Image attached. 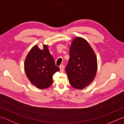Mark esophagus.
<instances>
[{
  "mask_svg": "<svg viewBox=\"0 0 124 124\" xmlns=\"http://www.w3.org/2000/svg\"><path fill=\"white\" fill-rule=\"evenodd\" d=\"M60 71L61 72H63L64 71V66L62 64L60 66Z\"/></svg>",
  "mask_w": 124,
  "mask_h": 124,
  "instance_id": "obj_1",
  "label": "esophagus"
}]
</instances>
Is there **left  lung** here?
<instances>
[{"label":"left lung","mask_w":124,"mask_h":124,"mask_svg":"<svg viewBox=\"0 0 124 124\" xmlns=\"http://www.w3.org/2000/svg\"><path fill=\"white\" fill-rule=\"evenodd\" d=\"M70 58L65 71L74 88L83 89L93 81L97 70V60L93 48L86 40L75 38L69 50Z\"/></svg>","instance_id":"obj_1"}]
</instances>
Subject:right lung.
I'll return each mask as SVG.
<instances>
[{
  "label": "right lung",
  "mask_w": 124,
  "mask_h": 124,
  "mask_svg": "<svg viewBox=\"0 0 124 124\" xmlns=\"http://www.w3.org/2000/svg\"><path fill=\"white\" fill-rule=\"evenodd\" d=\"M43 48L41 50L37 45L34 46L27 55L24 63L26 76L31 84L41 89L49 87L53 82V75L60 71L48 46L43 45Z\"/></svg>",
  "instance_id": "add662e5"
}]
</instances>
